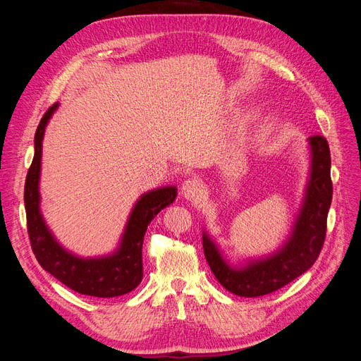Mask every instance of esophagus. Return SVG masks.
<instances>
[{
    "label": "esophagus",
    "instance_id": "obj_1",
    "mask_svg": "<svg viewBox=\"0 0 361 361\" xmlns=\"http://www.w3.org/2000/svg\"><path fill=\"white\" fill-rule=\"evenodd\" d=\"M182 194L187 200H199L203 195V183L195 179H187L182 183Z\"/></svg>",
    "mask_w": 361,
    "mask_h": 361
}]
</instances>
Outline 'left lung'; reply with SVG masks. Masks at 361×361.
Instances as JSON below:
<instances>
[{"instance_id": "1", "label": "left lung", "mask_w": 361, "mask_h": 361, "mask_svg": "<svg viewBox=\"0 0 361 361\" xmlns=\"http://www.w3.org/2000/svg\"><path fill=\"white\" fill-rule=\"evenodd\" d=\"M312 152L310 176L302 206L285 245L264 259L250 260L245 267L227 264L221 251L203 232L204 257L215 279L239 297H262L286 286L304 274L318 259L326 233V215L333 197L330 147L322 135L309 138Z\"/></svg>"}]
</instances>
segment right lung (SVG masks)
Instances as JSON below:
<instances>
[{
  "mask_svg": "<svg viewBox=\"0 0 361 361\" xmlns=\"http://www.w3.org/2000/svg\"><path fill=\"white\" fill-rule=\"evenodd\" d=\"M54 104L43 114L35 135V158L27 173L24 202L27 212V228L32 253L40 267L60 280L72 290L97 298H113L134 290L143 279V248L145 233L150 221L164 207L176 199V187L152 190L137 200L129 215L118 248L113 255L84 259L64 250L48 228L40 212V161L42 140L45 128L57 110Z\"/></svg>",
  "mask_w": 361,
  "mask_h": 361,
  "instance_id": "obj_1",
  "label": "right lung"
}]
</instances>
